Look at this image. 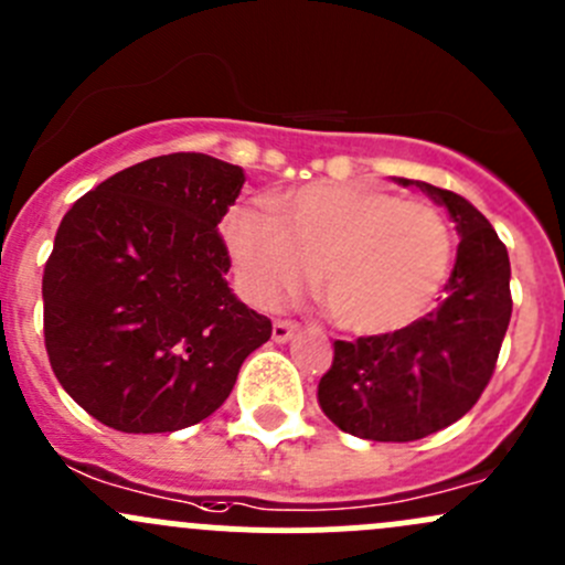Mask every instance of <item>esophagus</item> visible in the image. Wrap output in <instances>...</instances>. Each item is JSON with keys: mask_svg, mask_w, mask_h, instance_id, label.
Returning <instances> with one entry per match:
<instances>
[{"mask_svg": "<svg viewBox=\"0 0 565 565\" xmlns=\"http://www.w3.org/2000/svg\"><path fill=\"white\" fill-rule=\"evenodd\" d=\"M295 333H298V322H292V319H276L273 322V341H278V344L289 341Z\"/></svg>", "mask_w": 565, "mask_h": 565, "instance_id": "esophagus-1", "label": "esophagus"}]
</instances>
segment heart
<instances>
[{
  "label": "heart",
  "instance_id": "obj_1",
  "mask_svg": "<svg viewBox=\"0 0 565 565\" xmlns=\"http://www.w3.org/2000/svg\"><path fill=\"white\" fill-rule=\"evenodd\" d=\"M246 207L226 226L248 298L276 306L315 273L317 298L341 330L385 335L418 322L451 267L440 210L374 185L311 182Z\"/></svg>",
  "mask_w": 565,
  "mask_h": 565
}]
</instances>
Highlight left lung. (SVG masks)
I'll use <instances>...</instances> for the list:
<instances>
[{
	"instance_id": "obj_1",
	"label": "left lung",
	"mask_w": 565,
	"mask_h": 565,
	"mask_svg": "<svg viewBox=\"0 0 565 565\" xmlns=\"http://www.w3.org/2000/svg\"><path fill=\"white\" fill-rule=\"evenodd\" d=\"M418 185L446 204L459 232L457 265L440 303L418 322L385 335L335 341L319 380V407L347 435L409 443L459 420L481 398L511 322L509 250L459 193Z\"/></svg>"
}]
</instances>
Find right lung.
I'll use <instances>...</instances> for the list:
<instances>
[{
	"mask_svg": "<svg viewBox=\"0 0 565 565\" xmlns=\"http://www.w3.org/2000/svg\"><path fill=\"white\" fill-rule=\"evenodd\" d=\"M241 167L172 152L122 169L65 213L43 270L45 352L60 385L128 435L213 415L273 333L226 284L218 224Z\"/></svg>",
	"mask_w": 565,
	"mask_h": 565,
	"instance_id": "obj_1",
	"label": "right lung"
}]
</instances>
